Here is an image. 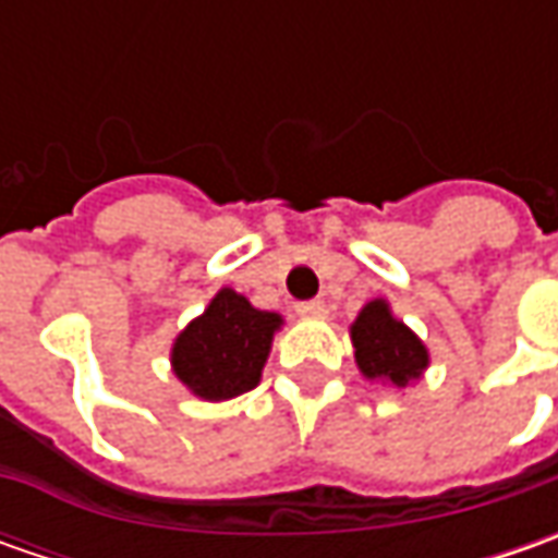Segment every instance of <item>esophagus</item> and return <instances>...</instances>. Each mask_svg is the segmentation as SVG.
I'll return each instance as SVG.
<instances>
[{"mask_svg":"<svg viewBox=\"0 0 558 558\" xmlns=\"http://www.w3.org/2000/svg\"><path fill=\"white\" fill-rule=\"evenodd\" d=\"M298 316H304V319H319V316H326V301H304V304H298Z\"/></svg>","mask_w":558,"mask_h":558,"instance_id":"34e87169","label":"esophagus"}]
</instances>
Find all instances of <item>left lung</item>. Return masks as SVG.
Segmentation results:
<instances>
[{"label": "left lung", "instance_id": "1", "mask_svg": "<svg viewBox=\"0 0 558 558\" xmlns=\"http://www.w3.org/2000/svg\"><path fill=\"white\" fill-rule=\"evenodd\" d=\"M351 344L363 378L395 391L418 381L432 363L425 341L403 319H397L385 298L366 301L363 311L356 313L351 323Z\"/></svg>", "mask_w": 558, "mask_h": 558}]
</instances>
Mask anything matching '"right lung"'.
Instances as JSON below:
<instances>
[{"label":"right lung","instance_id":"obj_1","mask_svg":"<svg viewBox=\"0 0 558 558\" xmlns=\"http://www.w3.org/2000/svg\"><path fill=\"white\" fill-rule=\"evenodd\" d=\"M282 323L276 311H257L245 294L220 289L204 313L173 338L170 369L189 395L207 403L245 395L260 385Z\"/></svg>","mask_w":558,"mask_h":558}]
</instances>
